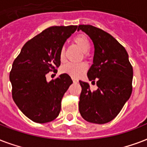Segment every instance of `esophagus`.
Here are the masks:
<instances>
[{
    "instance_id": "obj_1",
    "label": "esophagus",
    "mask_w": 147,
    "mask_h": 147,
    "mask_svg": "<svg viewBox=\"0 0 147 147\" xmlns=\"http://www.w3.org/2000/svg\"><path fill=\"white\" fill-rule=\"evenodd\" d=\"M72 80L74 83H78V80L75 79V78H72Z\"/></svg>"
}]
</instances>
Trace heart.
I'll use <instances>...</instances> for the list:
<instances>
[{"label": "heart", "instance_id": "1", "mask_svg": "<svg viewBox=\"0 0 147 147\" xmlns=\"http://www.w3.org/2000/svg\"><path fill=\"white\" fill-rule=\"evenodd\" d=\"M74 43L84 53H87L90 49V44L88 37L84 34H79L74 37ZM84 57H86V53H84ZM60 60L61 62L65 61V48L62 47L60 51ZM87 70V65L85 63H67L62 66L61 72L70 75L72 77H79L83 75Z\"/></svg>", "mask_w": 147, "mask_h": 147}]
</instances>
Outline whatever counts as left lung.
<instances>
[{
	"label": "left lung",
	"mask_w": 147,
	"mask_h": 147,
	"mask_svg": "<svg viewBox=\"0 0 147 147\" xmlns=\"http://www.w3.org/2000/svg\"><path fill=\"white\" fill-rule=\"evenodd\" d=\"M94 45V63L87 72L90 81H96L97 90L80 80L82 90L79 110L87 122L103 124L113 120L131 95L133 67L121 44L104 30L92 25H79Z\"/></svg>",
	"instance_id": "1"
}]
</instances>
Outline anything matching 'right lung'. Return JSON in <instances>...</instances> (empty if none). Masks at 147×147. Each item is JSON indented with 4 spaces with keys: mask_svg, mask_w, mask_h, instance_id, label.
I'll return each mask as SVG.
<instances>
[{
    "mask_svg": "<svg viewBox=\"0 0 147 147\" xmlns=\"http://www.w3.org/2000/svg\"><path fill=\"white\" fill-rule=\"evenodd\" d=\"M77 28V25L47 28L29 40L13 61L10 72L12 97L20 111L34 122H51L61 112V100L72 80L63 74L47 82L46 75L57 72L61 49Z\"/></svg>",
    "mask_w": 147,
    "mask_h": 147,
    "instance_id": "obj_1",
    "label": "right lung"
}]
</instances>
